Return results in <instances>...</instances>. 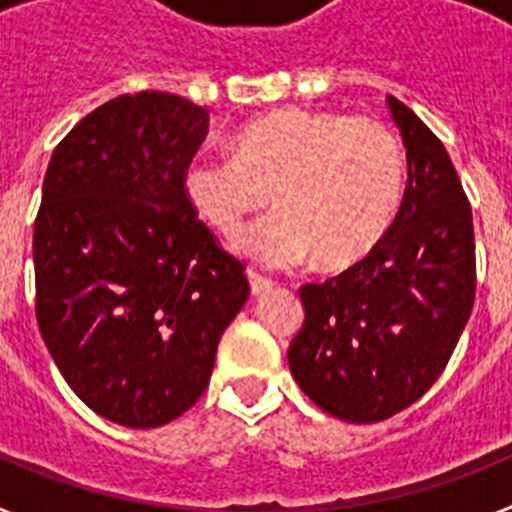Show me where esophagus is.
Listing matches in <instances>:
<instances>
[{"label": "esophagus", "instance_id": "esophagus-1", "mask_svg": "<svg viewBox=\"0 0 512 512\" xmlns=\"http://www.w3.org/2000/svg\"><path fill=\"white\" fill-rule=\"evenodd\" d=\"M248 284H251V295H253V297L264 295L266 289L271 287V282H269V279L259 277V274H256V271H248Z\"/></svg>", "mask_w": 512, "mask_h": 512}]
</instances>
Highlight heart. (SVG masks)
<instances>
[{
    "label": "heart",
    "instance_id": "b5f03b06",
    "mask_svg": "<svg viewBox=\"0 0 512 512\" xmlns=\"http://www.w3.org/2000/svg\"><path fill=\"white\" fill-rule=\"evenodd\" d=\"M230 156L197 153L182 176L189 207L233 235L269 202L277 212L233 238V251L266 269L315 259L343 271L372 256L400 215L408 161L397 135L372 117L282 107L243 122Z\"/></svg>",
    "mask_w": 512,
    "mask_h": 512
}]
</instances>
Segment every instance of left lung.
Masks as SVG:
<instances>
[{"label":"left lung","mask_w":512,"mask_h":512,"mask_svg":"<svg viewBox=\"0 0 512 512\" xmlns=\"http://www.w3.org/2000/svg\"><path fill=\"white\" fill-rule=\"evenodd\" d=\"M408 151V187L382 246L325 284H305V323L287 351L320 410L379 423L431 390L474 305L472 207L449 153L410 107L387 97Z\"/></svg>","instance_id":"8db88e82"}]
</instances>
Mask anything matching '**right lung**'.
I'll list each match as a JSON object with an SVG mask.
<instances>
[{
    "mask_svg": "<svg viewBox=\"0 0 512 512\" xmlns=\"http://www.w3.org/2000/svg\"><path fill=\"white\" fill-rule=\"evenodd\" d=\"M207 110L166 92L104 102L58 143L35 217L40 336L87 408L128 428L187 413L248 300L184 197Z\"/></svg>",
    "mask_w": 512,
    "mask_h": 512,
    "instance_id": "add662e5",
    "label": "right lung"
}]
</instances>
